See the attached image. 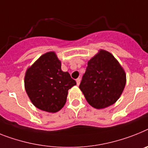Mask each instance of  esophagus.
<instances>
[{"mask_svg": "<svg viewBox=\"0 0 148 148\" xmlns=\"http://www.w3.org/2000/svg\"><path fill=\"white\" fill-rule=\"evenodd\" d=\"M76 82H77V86L80 85V78H77L76 80Z\"/></svg>", "mask_w": 148, "mask_h": 148, "instance_id": "obj_1", "label": "esophagus"}]
</instances>
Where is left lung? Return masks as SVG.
Here are the masks:
<instances>
[{
  "instance_id": "obj_1",
  "label": "left lung",
  "mask_w": 148,
  "mask_h": 148,
  "mask_svg": "<svg viewBox=\"0 0 148 148\" xmlns=\"http://www.w3.org/2000/svg\"><path fill=\"white\" fill-rule=\"evenodd\" d=\"M126 82V73L118 61L109 52L100 49L88 62L79 87L89 105L102 109L118 100Z\"/></svg>"
}]
</instances>
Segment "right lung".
<instances>
[{
	"mask_svg": "<svg viewBox=\"0 0 148 148\" xmlns=\"http://www.w3.org/2000/svg\"><path fill=\"white\" fill-rule=\"evenodd\" d=\"M76 84L68 72L62 71L61 61L54 52L42 55L27 69L25 76V88L32 104L49 113L62 108L68 89Z\"/></svg>",
	"mask_w": 148,
	"mask_h": 148,
	"instance_id": "obj_1",
	"label": "right lung"
}]
</instances>
